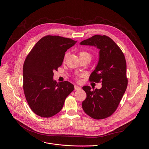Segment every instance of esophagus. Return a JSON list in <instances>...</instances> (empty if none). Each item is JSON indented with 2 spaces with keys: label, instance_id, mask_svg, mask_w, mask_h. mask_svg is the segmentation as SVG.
I'll return each mask as SVG.
<instances>
[{
  "label": "esophagus",
  "instance_id": "obj_1",
  "mask_svg": "<svg viewBox=\"0 0 149 149\" xmlns=\"http://www.w3.org/2000/svg\"><path fill=\"white\" fill-rule=\"evenodd\" d=\"M74 88H75V90H78L81 89V88H80L79 87H78V86H76V85L74 86Z\"/></svg>",
  "mask_w": 149,
  "mask_h": 149
}]
</instances>
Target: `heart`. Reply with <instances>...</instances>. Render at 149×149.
<instances>
[{
    "label": "heart",
    "mask_w": 149,
    "mask_h": 149,
    "mask_svg": "<svg viewBox=\"0 0 149 149\" xmlns=\"http://www.w3.org/2000/svg\"><path fill=\"white\" fill-rule=\"evenodd\" d=\"M79 56L80 59H88L90 61H91V55L87 51H81L79 53ZM68 56V53H66L64 57V61L66 60V59L67 58V57Z\"/></svg>",
    "instance_id": "heart-1"
}]
</instances>
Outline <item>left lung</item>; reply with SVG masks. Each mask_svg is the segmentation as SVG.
<instances>
[{"instance_id":"left-lung-1","label":"left lung","mask_w":149,"mask_h":149,"mask_svg":"<svg viewBox=\"0 0 149 149\" xmlns=\"http://www.w3.org/2000/svg\"><path fill=\"white\" fill-rule=\"evenodd\" d=\"M82 45L96 46L100 49L97 65L89 81L102 83L100 89H83L87 94L82 103L84 111L91 118L102 119L111 116L116 110L128 85L127 63L123 51L113 40L105 35H95L83 40Z\"/></svg>"}]
</instances>
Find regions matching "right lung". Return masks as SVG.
Segmentation results:
<instances>
[{
    "mask_svg": "<svg viewBox=\"0 0 149 149\" xmlns=\"http://www.w3.org/2000/svg\"><path fill=\"white\" fill-rule=\"evenodd\" d=\"M77 41L59 36L40 39L26 56L23 66V89L31 111L43 118L59 113L74 86L68 81L57 83L53 71L62 64L66 51Z\"/></svg>",
    "mask_w": 149,
    "mask_h": 149,
    "instance_id": "1",
    "label": "right lung"
}]
</instances>
